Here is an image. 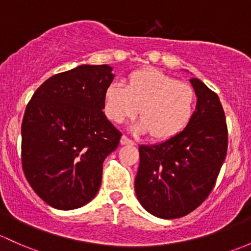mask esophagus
<instances>
[{
    "label": "esophagus",
    "mask_w": 251,
    "mask_h": 251,
    "mask_svg": "<svg viewBox=\"0 0 251 251\" xmlns=\"http://www.w3.org/2000/svg\"><path fill=\"white\" fill-rule=\"evenodd\" d=\"M120 143L123 144V146H134V142L132 141V139L127 138L126 136H121Z\"/></svg>",
    "instance_id": "esophagus-1"
}]
</instances>
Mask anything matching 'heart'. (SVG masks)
<instances>
[{
  "instance_id": "obj_1",
  "label": "heart",
  "mask_w": 251,
  "mask_h": 251,
  "mask_svg": "<svg viewBox=\"0 0 251 251\" xmlns=\"http://www.w3.org/2000/svg\"><path fill=\"white\" fill-rule=\"evenodd\" d=\"M196 107V94L189 84L156 68L130 73L126 86L113 83L105 89V117L115 124L132 119L139 110L142 119L133 126L141 133L150 132L156 141H166L183 132Z\"/></svg>"
}]
</instances>
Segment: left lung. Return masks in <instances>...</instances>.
I'll return each instance as SVG.
<instances>
[{"label": "left lung", "instance_id": "obj_1", "mask_svg": "<svg viewBox=\"0 0 251 251\" xmlns=\"http://www.w3.org/2000/svg\"><path fill=\"white\" fill-rule=\"evenodd\" d=\"M196 110L185 130L171 139L139 147L134 191L142 207L161 219L196 209L208 197L227 152V126L218 95L190 79Z\"/></svg>", "mask_w": 251, "mask_h": 251}]
</instances>
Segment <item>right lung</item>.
Returning <instances> with one entry per match:
<instances>
[{"instance_id":"1","label":"right lung","mask_w":251,"mask_h":251,"mask_svg":"<svg viewBox=\"0 0 251 251\" xmlns=\"http://www.w3.org/2000/svg\"><path fill=\"white\" fill-rule=\"evenodd\" d=\"M108 65H80L44 81L21 124V161L33 191L50 207L77 209L94 199L103 161L121 133L103 110L114 79Z\"/></svg>"}]
</instances>
